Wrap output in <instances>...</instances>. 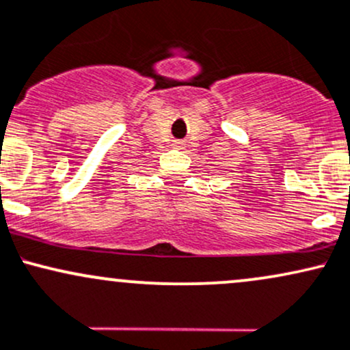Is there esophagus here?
I'll return each instance as SVG.
<instances>
[{
	"instance_id": "obj_1",
	"label": "esophagus",
	"mask_w": 350,
	"mask_h": 350,
	"mask_svg": "<svg viewBox=\"0 0 350 350\" xmlns=\"http://www.w3.org/2000/svg\"><path fill=\"white\" fill-rule=\"evenodd\" d=\"M174 147H175V148H182V147H183V144H182V142H175V144H174Z\"/></svg>"
}]
</instances>
